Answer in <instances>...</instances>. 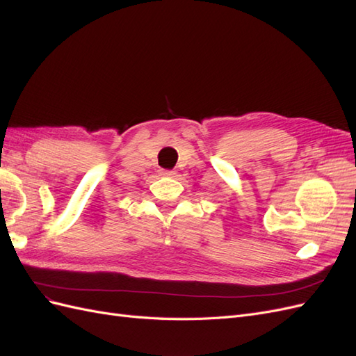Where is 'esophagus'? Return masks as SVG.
<instances>
[{
	"instance_id": "esophagus-1",
	"label": "esophagus",
	"mask_w": 356,
	"mask_h": 356,
	"mask_svg": "<svg viewBox=\"0 0 356 356\" xmlns=\"http://www.w3.org/2000/svg\"><path fill=\"white\" fill-rule=\"evenodd\" d=\"M161 176H165V177H175V176H176V171H171V170H161Z\"/></svg>"
}]
</instances>
